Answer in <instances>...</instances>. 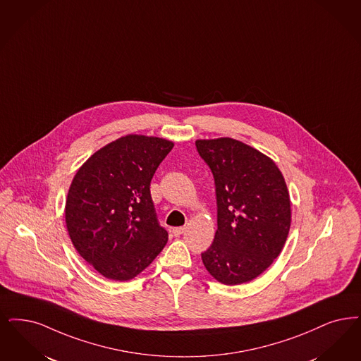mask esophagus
Instances as JSON below:
<instances>
[{
	"mask_svg": "<svg viewBox=\"0 0 361 361\" xmlns=\"http://www.w3.org/2000/svg\"><path fill=\"white\" fill-rule=\"evenodd\" d=\"M184 231H185V227H174L173 230H172L174 236H180Z\"/></svg>",
	"mask_w": 361,
	"mask_h": 361,
	"instance_id": "esophagus-1",
	"label": "esophagus"
}]
</instances>
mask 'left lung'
<instances>
[{
  "mask_svg": "<svg viewBox=\"0 0 361 361\" xmlns=\"http://www.w3.org/2000/svg\"><path fill=\"white\" fill-rule=\"evenodd\" d=\"M196 147L216 187L217 230L202 263L220 283L250 282L286 243L291 224L286 181L273 159L238 140H196Z\"/></svg>",
  "mask_w": 361,
  "mask_h": 361,
  "instance_id": "8db88e82",
  "label": "left lung"
}]
</instances>
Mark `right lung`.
Here are the masks:
<instances>
[{
  "mask_svg": "<svg viewBox=\"0 0 361 361\" xmlns=\"http://www.w3.org/2000/svg\"><path fill=\"white\" fill-rule=\"evenodd\" d=\"M173 146L128 134L97 150L73 176L64 208L67 231L79 255L104 278L133 279L166 245L150 181Z\"/></svg>",
  "mask_w": 361,
  "mask_h": 361,
  "instance_id": "right-lung-1",
  "label": "right lung"
}]
</instances>
